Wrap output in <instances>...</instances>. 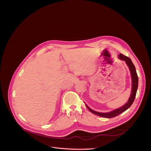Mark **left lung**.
Instances as JSON below:
<instances>
[{
  "mask_svg": "<svg viewBox=\"0 0 151 151\" xmlns=\"http://www.w3.org/2000/svg\"><path fill=\"white\" fill-rule=\"evenodd\" d=\"M118 57L119 59L125 61L127 65L128 66L129 69H130V70L132 79L131 95H130V98H129L128 101L123 106H122V107H119V108L116 109L113 111L107 112V113H101V112H98L94 111L92 110L91 108H90V107L85 104L86 107H87V109L91 113H93L97 116H101V117L111 118H114V117H115V116L119 115V114H122V112H124L126 110H127L129 107L132 106V104H133V103L135 99V97H136V93H137V88H138V76L137 75L135 66L133 64L132 60L129 57H126L122 54H120L118 55Z\"/></svg>",
  "mask_w": 151,
  "mask_h": 151,
  "instance_id": "1",
  "label": "left lung"
}]
</instances>
